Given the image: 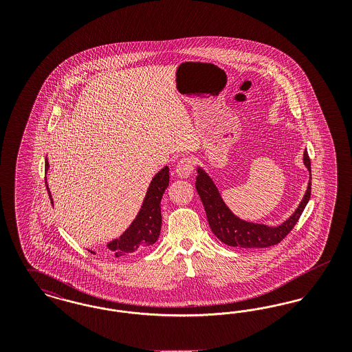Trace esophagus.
<instances>
[{"instance_id":"34e87169","label":"esophagus","mask_w":352,"mask_h":352,"mask_svg":"<svg viewBox=\"0 0 352 352\" xmlns=\"http://www.w3.org/2000/svg\"><path fill=\"white\" fill-rule=\"evenodd\" d=\"M192 170H194V161L191 158H188V157H184L177 164V170L175 171L178 174V177L188 178L191 175Z\"/></svg>"}]
</instances>
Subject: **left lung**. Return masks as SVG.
Returning <instances> with one entry per match:
<instances>
[{"instance_id": "8db88e82", "label": "left lung", "mask_w": 352, "mask_h": 352, "mask_svg": "<svg viewBox=\"0 0 352 352\" xmlns=\"http://www.w3.org/2000/svg\"><path fill=\"white\" fill-rule=\"evenodd\" d=\"M303 164L310 173V181L307 190L302 198L300 206L292 217L285 220L283 224L277 227H269L265 224L245 221L237 218L232 211L226 206L221 199L218 187L208 177V174L201 168H198V177L195 187L201 197L207 215L211 231L219 240L230 247L240 248H267L270 245L278 244L286 234H289L298 219L301 217L311 194V165L307 151L303 153Z\"/></svg>"}]
</instances>
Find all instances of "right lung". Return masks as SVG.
<instances>
[{"instance_id":"1","label":"right lung","mask_w":352,"mask_h":352,"mask_svg":"<svg viewBox=\"0 0 352 352\" xmlns=\"http://www.w3.org/2000/svg\"><path fill=\"white\" fill-rule=\"evenodd\" d=\"M47 168H49V161L46 160V170ZM168 186V168L165 166L161 168L151 179L145 199L142 201V206L137 217L132 221V224L118 239H115L107 244V248L116 257H122L126 254H133L137 252L144 251L158 240L160 232H161V224H162L161 199ZM46 187H47V192L52 204L54 201L51 198L47 181H46Z\"/></svg>"}]
</instances>
